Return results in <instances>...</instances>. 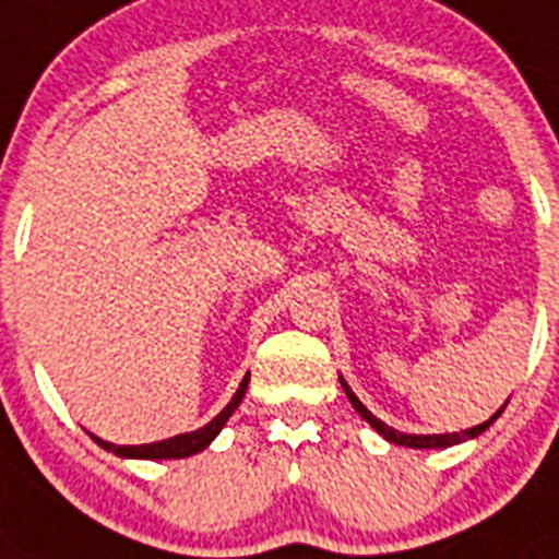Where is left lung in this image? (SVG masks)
Returning <instances> with one entry per match:
<instances>
[{
	"label": "left lung",
	"instance_id": "1",
	"mask_svg": "<svg viewBox=\"0 0 559 559\" xmlns=\"http://www.w3.org/2000/svg\"><path fill=\"white\" fill-rule=\"evenodd\" d=\"M342 390H345V395H347V399H350L353 409H356V413H359V416L365 418V421L370 424V427H373L376 432H379V436H384V438H388V441H393V443H402V447H413V450L452 447V443H461V441H466V438H475V436H480V432H484V429L489 427V424H492L495 418L500 416V409H498V413H495V416L489 418V421L478 424V427H472V429H464V432H447V436H407V432H399V429H393V427H388V424H384V421H379V418H376L373 413H370V409H367L365 404H361L359 399H356V395H353V390L347 388L345 379H342Z\"/></svg>",
	"mask_w": 559,
	"mask_h": 559
}]
</instances>
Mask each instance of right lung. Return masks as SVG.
I'll use <instances>...</instances> for the list:
<instances>
[{
    "label": "right lung",
    "mask_w": 559,
    "mask_h": 559,
    "mask_svg": "<svg viewBox=\"0 0 559 559\" xmlns=\"http://www.w3.org/2000/svg\"><path fill=\"white\" fill-rule=\"evenodd\" d=\"M246 388H248V376L242 379V384L237 388V393H234L231 402L223 407L221 416H214L212 421L206 424V427L194 429V432H183V436H175V438H166V441H155V443H141V447H116V443L109 441H102V438H95V441L102 443L104 450L116 452V455L121 457H150V461H160V457H186V455H194V452L206 450L209 443H212V438L217 436L223 429V424L231 418V413L237 407H240L242 395H246Z\"/></svg>",
    "instance_id": "right-lung-1"
}]
</instances>
